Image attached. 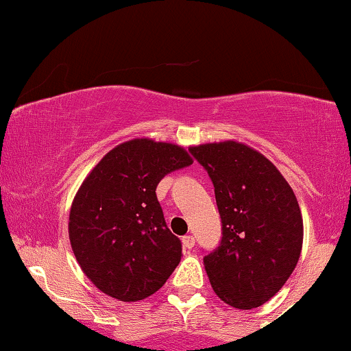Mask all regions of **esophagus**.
I'll return each instance as SVG.
<instances>
[{"label": "esophagus", "mask_w": 351, "mask_h": 351, "mask_svg": "<svg viewBox=\"0 0 351 351\" xmlns=\"http://www.w3.org/2000/svg\"><path fill=\"white\" fill-rule=\"evenodd\" d=\"M182 244H184L185 249H191L195 246V238L191 237V234H185V237L182 238Z\"/></svg>", "instance_id": "obj_1"}]
</instances>
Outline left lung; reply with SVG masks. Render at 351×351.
<instances>
[{"label":"left lung","instance_id":"1","mask_svg":"<svg viewBox=\"0 0 351 351\" xmlns=\"http://www.w3.org/2000/svg\"><path fill=\"white\" fill-rule=\"evenodd\" d=\"M190 152L213 180L222 219V241L204 256L210 286L234 308L261 306L299 262L304 220L294 191L270 160L244 143H203Z\"/></svg>","mask_w":351,"mask_h":351}]
</instances>
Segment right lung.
<instances>
[{
	"label": "right lung",
	"mask_w": 351,
	"mask_h": 351,
	"mask_svg": "<svg viewBox=\"0 0 351 351\" xmlns=\"http://www.w3.org/2000/svg\"><path fill=\"white\" fill-rule=\"evenodd\" d=\"M191 162L174 143L132 138L110 150L81 184L70 209V244L104 294L142 300L179 265L182 243L167 228L156 186Z\"/></svg>",
	"instance_id": "add662e5"
}]
</instances>
